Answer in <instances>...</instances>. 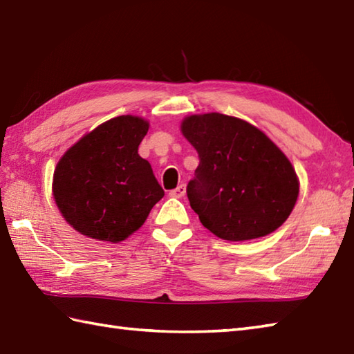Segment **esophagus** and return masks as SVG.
<instances>
[{
    "instance_id": "1",
    "label": "esophagus",
    "mask_w": 354,
    "mask_h": 354,
    "mask_svg": "<svg viewBox=\"0 0 354 354\" xmlns=\"http://www.w3.org/2000/svg\"><path fill=\"white\" fill-rule=\"evenodd\" d=\"M169 194H170L171 198H183L184 194H185V184L178 185L176 189H175V190H171Z\"/></svg>"
}]
</instances>
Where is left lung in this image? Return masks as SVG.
<instances>
[{
  "label": "left lung",
  "mask_w": 354,
  "mask_h": 354,
  "mask_svg": "<svg viewBox=\"0 0 354 354\" xmlns=\"http://www.w3.org/2000/svg\"><path fill=\"white\" fill-rule=\"evenodd\" d=\"M181 132L201 160L187 196L208 231L243 242L281 227L297 204L299 179L265 132L219 112L185 117Z\"/></svg>",
  "instance_id": "obj_1"
}]
</instances>
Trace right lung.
I'll return each instance as SVG.
<instances>
[{"label":"right lung","mask_w":354,"mask_h":354,"mask_svg":"<svg viewBox=\"0 0 354 354\" xmlns=\"http://www.w3.org/2000/svg\"><path fill=\"white\" fill-rule=\"evenodd\" d=\"M149 122L120 115L97 126L56 164L53 198L64 219L80 234L118 243L146 222L164 196L138 146Z\"/></svg>","instance_id":"1"}]
</instances>
